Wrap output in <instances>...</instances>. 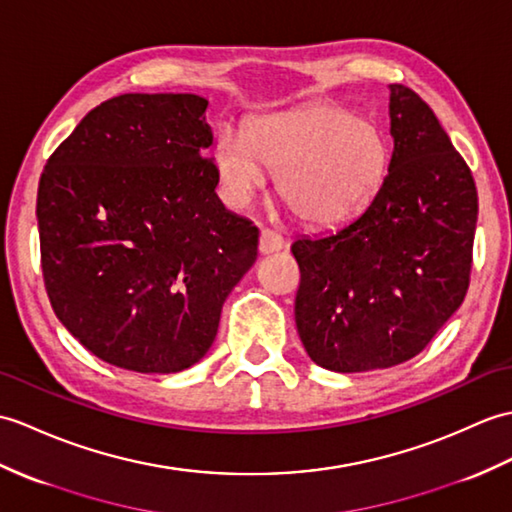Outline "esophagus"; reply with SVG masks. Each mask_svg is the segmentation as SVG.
Here are the masks:
<instances>
[{
  "instance_id": "obj_1",
  "label": "esophagus",
  "mask_w": 512,
  "mask_h": 512,
  "mask_svg": "<svg viewBox=\"0 0 512 512\" xmlns=\"http://www.w3.org/2000/svg\"><path fill=\"white\" fill-rule=\"evenodd\" d=\"M281 248H283V237L277 231L261 229V233H259V253L268 255V253L281 251Z\"/></svg>"
}]
</instances>
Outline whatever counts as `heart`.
<instances>
[{"mask_svg":"<svg viewBox=\"0 0 512 512\" xmlns=\"http://www.w3.org/2000/svg\"><path fill=\"white\" fill-rule=\"evenodd\" d=\"M216 168L227 196L244 205L279 172V194L296 218L338 227L375 198L388 170L386 139L373 122L334 104L272 113L242 135L224 128Z\"/></svg>","mask_w":512,"mask_h":512,"instance_id":"obj_1","label":"heart"}]
</instances>
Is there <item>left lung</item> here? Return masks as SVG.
Here are the masks:
<instances>
[{"label": "left lung", "mask_w": 512, "mask_h": 512, "mask_svg": "<svg viewBox=\"0 0 512 512\" xmlns=\"http://www.w3.org/2000/svg\"><path fill=\"white\" fill-rule=\"evenodd\" d=\"M388 174L362 216L292 244L296 329L336 373L419 355L465 301L478 192L469 165L417 93L390 85Z\"/></svg>", "instance_id": "obj_1"}]
</instances>
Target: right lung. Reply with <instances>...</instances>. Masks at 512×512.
<instances>
[{
    "mask_svg": "<svg viewBox=\"0 0 512 512\" xmlns=\"http://www.w3.org/2000/svg\"><path fill=\"white\" fill-rule=\"evenodd\" d=\"M207 100L124 93L89 111L39 181L41 268L82 347L135 373H178L218 334L259 231L224 209Z\"/></svg>",
    "mask_w": 512,
    "mask_h": 512,
    "instance_id": "obj_1",
    "label": "right lung"
}]
</instances>
